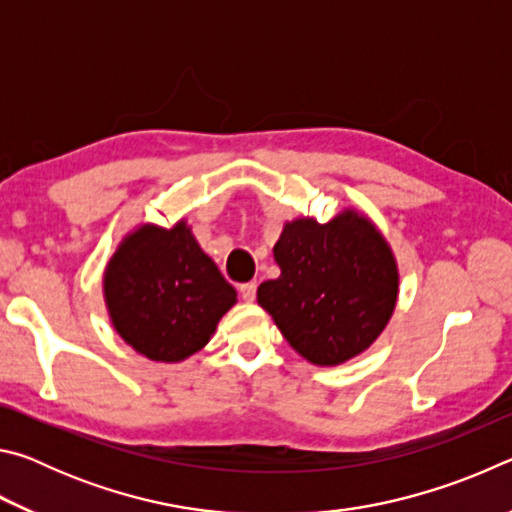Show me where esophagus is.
Listing matches in <instances>:
<instances>
[{"instance_id":"esophagus-1","label":"esophagus","mask_w":512,"mask_h":512,"mask_svg":"<svg viewBox=\"0 0 512 512\" xmlns=\"http://www.w3.org/2000/svg\"><path fill=\"white\" fill-rule=\"evenodd\" d=\"M239 293H241V300L244 302H253L255 296H257V284L255 282H246L241 284L239 287Z\"/></svg>"}]
</instances>
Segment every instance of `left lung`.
<instances>
[{
	"instance_id": "8db88e82",
	"label": "left lung",
	"mask_w": 512,
	"mask_h": 512,
	"mask_svg": "<svg viewBox=\"0 0 512 512\" xmlns=\"http://www.w3.org/2000/svg\"><path fill=\"white\" fill-rule=\"evenodd\" d=\"M277 280L259 284L257 302L291 348L316 366H339L368 350L397 302L400 273L391 246L366 216L296 219L273 248Z\"/></svg>"
}]
</instances>
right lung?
Here are the masks:
<instances>
[{"instance_id": "obj_1", "label": "right lung", "mask_w": 512, "mask_h": 512, "mask_svg": "<svg viewBox=\"0 0 512 512\" xmlns=\"http://www.w3.org/2000/svg\"><path fill=\"white\" fill-rule=\"evenodd\" d=\"M103 293L112 325L135 352L176 363L205 348L237 302L185 221L140 225L106 266Z\"/></svg>"}]
</instances>
